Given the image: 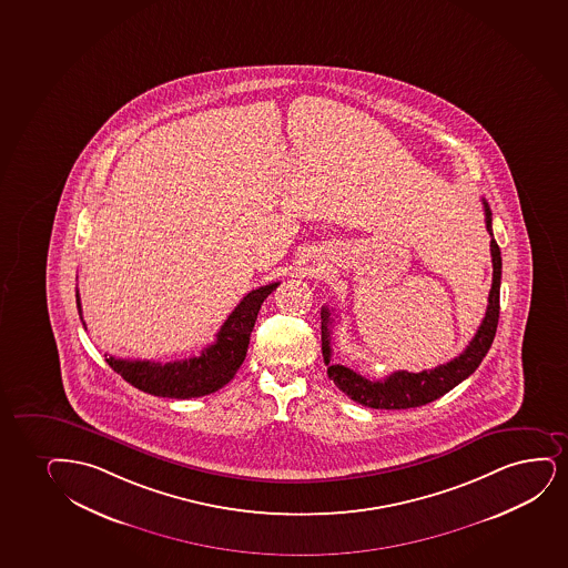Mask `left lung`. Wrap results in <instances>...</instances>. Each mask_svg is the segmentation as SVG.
<instances>
[{
	"label": "left lung",
	"instance_id": "obj_1",
	"mask_svg": "<svg viewBox=\"0 0 568 568\" xmlns=\"http://www.w3.org/2000/svg\"><path fill=\"white\" fill-rule=\"evenodd\" d=\"M484 214H486V230L491 235L490 254L491 288L488 294V308L484 315L480 327L473 336L469 346L459 356L449 359L448 364L438 365L435 369L425 372H394L381 381L365 378L359 373L352 372L351 367L341 364H331V310L322 308V352L327 375L348 398L356 404L373 407V409H409V407L425 406L428 402H435L444 394L449 393L454 386L473 375L480 365L484 356L490 351L494 336H496L497 320H499V285H501V253L497 246L494 233H491V212L488 203L484 201Z\"/></svg>",
	"mask_w": 568,
	"mask_h": 568
}]
</instances>
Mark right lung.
I'll return each mask as SVG.
<instances>
[{
    "mask_svg": "<svg viewBox=\"0 0 568 568\" xmlns=\"http://www.w3.org/2000/svg\"><path fill=\"white\" fill-rule=\"evenodd\" d=\"M277 285L280 283H270L246 294L225 320L222 329L217 331L216 341L201 351L199 356L166 364L105 356L106 364L130 385L161 398L190 399L216 393L235 377L239 367L245 362L260 306L266 301L267 294L274 293ZM77 306L82 320L78 291Z\"/></svg>",
    "mask_w": 568,
    "mask_h": 568,
    "instance_id": "right-lung-1",
    "label": "right lung"
}]
</instances>
